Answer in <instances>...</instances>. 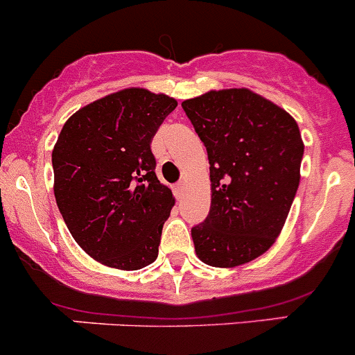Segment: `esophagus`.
Returning a JSON list of instances; mask_svg holds the SVG:
<instances>
[{
  "label": "esophagus",
  "mask_w": 355,
  "mask_h": 355,
  "mask_svg": "<svg viewBox=\"0 0 355 355\" xmlns=\"http://www.w3.org/2000/svg\"><path fill=\"white\" fill-rule=\"evenodd\" d=\"M183 190H184V183L183 181H181V183H178L174 187V193H175V197H181V193H183Z\"/></svg>",
  "instance_id": "1"
}]
</instances>
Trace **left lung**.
I'll return each mask as SVG.
<instances>
[{"mask_svg":"<svg viewBox=\"0 0 355 355\" xmlns=\"http://www.w3.org/2000/svg\"><path fill=\"white\" fill-rule=\"evenodd\" d=\"M181 106L205 144L211 172V211L191 228L195 252L218 268L252 261L279 237L298 190V123L249 89L211 90Z\"/></svg>","mask_w":355,"mask_h":355,"instance_id":"1","label":"left lung"}]
</instances>
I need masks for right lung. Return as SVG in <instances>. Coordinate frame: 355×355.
I'll list each match as a JSON object with an SVG mask.
<instances>
[{
  "mask_svg": "<svg viewBox=\"0 0 355 355\" xmlns=\"http://www.w3.org/2000/svg\"><path fill=\"white\" fill-rule=\"evenodd\" d=\"M175 106L130 87L80 107L57 137V207L76 244L103 265L139 270L157 259L175 200L155 174L151 139Z\"/></svg>",
  "mask_w": 355,
  "mask_h": 355,
  "instance_id": "1",
  "label": "right lung"
}]
</instances>
